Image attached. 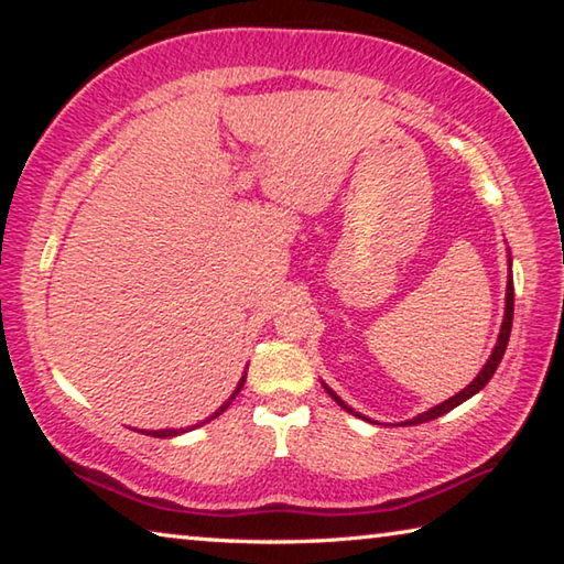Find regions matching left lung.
I'll use <instances>...</instances> for the list:
<instances>
[{
    "label": "left lung",
    "instance_id": "left-lung-1",
    "mask_svg": "<svg viewBox=\"0 0 564 564\" xmlns=\"http://www.w3.org/2000/svg\"><path fill=\"white\" fill-rule=\"evenodd\" d=\"M505 318H502V328H500V338H498V346H495V350H492V356H490V360L485 362V368L480 370V376H477L470 386H467L465 390H460V393L457 395H453L451 400H445V403H441V405H435V408H431L427 410V413H420L417 417H413V420H408L410 425H420V423H427V420H435V417H441V415H445V413H451L453 408H457L460 403H465L467 398H473L477 390H482L485 386H488V380L495 376V370H498V366H500V360H502V356H505V348H508V340H510V330H512V311H514V291H512V275H510V281H508V299H505ZM328 390V395L336 400V403L343 408V410H348V413H356V410H350L346 403H343V400L333 393L330 388H326ZM358 415V413H356Z\"/></svg>",
    "mask_w": 564,
    "mask_h": 564
}]
</instances>
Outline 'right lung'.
Returning <instances> with one entry per match:
<instances>
[{"label":"right lung","mask_w":564,"mask_h":564,"mask_svg":"<svg viewBox=\"0 0 564 564\" xmlns=\"http://www.w3.org/2000/svg\"><path fill=\"white\" fill-rule=\"evenodd\" d=\"M243 380H246V378H241V383H238V388L234 390V395H231V398H228V400H226V403H224L221 408H218V410H216V413H214L212 417H208V420H214V417H218V415H221V413H224V410H226L228 405H231V400H234V398L238 395V390H241V388H243ZM208 420H204V423H208ZM178 433H181V431H147V435H151V437H171V435H178Z\"/></svg>","instance_id":"right-lung-1"}]
</instances>
